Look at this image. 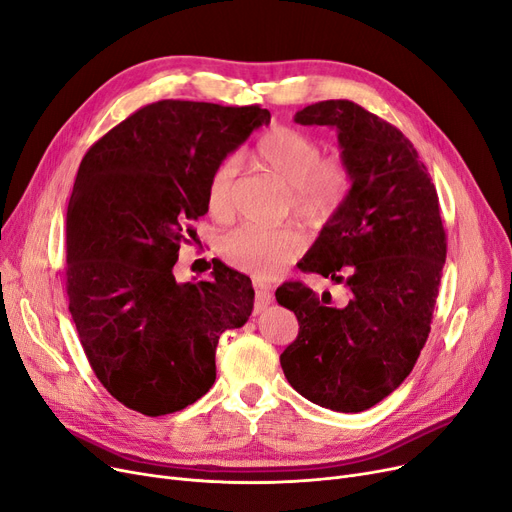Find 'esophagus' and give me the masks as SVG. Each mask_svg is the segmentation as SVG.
Returning a JSON list of instances; mask_svg holds the SVG:
<instances>
[{"label":"esophagus","mask_w":512,"mask_h":512,"mask_svg":"<svg viewBox=\"0 0 512 512\" xmlns=\"http://www.w3.org/2000/svg\"><path fill=\"white\" fill-rule=\"evenodd\" d=\"M274 295H272V288L263 282H255V311L259 314L261 309L268 307L272 303Z\"/></svg>","instance_id":"obj_1"}]
</instances>
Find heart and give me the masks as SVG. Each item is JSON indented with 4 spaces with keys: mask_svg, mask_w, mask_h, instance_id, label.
Segmentation results:
<instances>
[{
    "mask_svg": "<svg viewBox=\"0 0 512 512\" xmlns=\"http://www.w3.org/2000/svg\"><path fill=\"white\" fill-rule=\"evenodd\" d=\"M253 161L276 175L288 188V211L307 228H322L337 215L353 186L345 159L322 157V146L288 125H274L253 146ZM236 163L226 159L215 165L207 180L205 201L215 219L234 215ZM305 238L295 228L265 230L242 226L219 242V255L232 268L257 280L280 274L301 257Z\"/></svg>",
    "mask_w": 512,
    "mask_h": 512,
    "instance_id": "1",
    "label": "heart"
}]
</instances>
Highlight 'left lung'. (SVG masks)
<instances>
[{
  "label": "left lung",
  "instance_id": "obj_1",
  "mask_svg": "<svg viewBox=\"0 0 512 512\" xmlns=\"http://www.w3.org/2000/svg\"><path fill=\"white\" fill-rule=\"evenodd\" d=\"M301 125L339 133L353 186L299 268L345 284L347 305H330L303 282L276 299L295 311L299 335L280 364L309 402L362 412L404 383L431 332L446 263V230L425 163L402 131L351 100L309 104Z\"/></svg>",
  "mask_w": 512,
  "mask_h": 512
}]
</instances>
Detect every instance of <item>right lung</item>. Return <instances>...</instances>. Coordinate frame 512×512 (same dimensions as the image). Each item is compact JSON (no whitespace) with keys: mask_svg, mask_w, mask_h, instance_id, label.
I'll list each match as a JSON object with an SVG mask.
<instances>
[{"mask_svg":"<svg viewBox=\"0 0 512 512\" xmlns=\"http://www.w3.org/2000/svg\"><path fill=\"white\" fill-rule=\"evenodd\" d=\"M270 123V110L159 100L92 144L66 209V295L104 389L146 416L201 399L221 332L253 311L251 278L213 259L211 280L175 282L217 163Z\"/></svg>","mask_w":512,"mask_h":512,"instance_id":"1","label":"right lung"}]
</instances>
